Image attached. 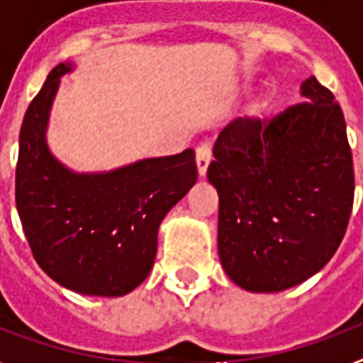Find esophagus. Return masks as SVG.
Wrapping results in <instances>:
<instances>
[{
  "instance_id": "1",
  "label": "esophagus",
  "mask_w": 363,
  "mask_h": 363,
  "mask_svg": "<svg viewBox=\"0 0 363 363\" xmlns=\"http://www.w3.org/2000/svg\"><path fill=\"white\" fill-rule=\"evenodd\" d=\"M195 160H197V170H199V176H205L207 174L208 162H211V145L208 143H201L195 149Z\"/></svg>"
}]
</instances>
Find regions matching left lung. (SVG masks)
Returning a JSON list of instances; mask_svg holds the SVG:
<instances>
[{
  "instance_id": "left-lung-1",
  "label": "left lung",
  "mask_w": 363,
  "mask_h": 363,
  "mask_svg": "<svg viewBox=\"0 0 363 363\" xmlns=\"http://www.w3.org/2000/svg\"><path fill=\"white\" fill-rule=\"evenodd\" d=\"M301 96L271 120L228 123L208 164L222 267L250 292H280L313 277L350 220L354 166L342 110L315 77L301 83Z\"/></svg>"
}]
</instances>
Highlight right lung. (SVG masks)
<instances>
[{
  "instance_id": "1",
  "label": "right lung",
  "mask_w": 363,
  "mask_h": 363,
  "mask_svg": "<svg viewBox=\"0 0 363 363\" xmlns=\"http://www.w3.org/2000/svg\"><path fill=\"white\" fill-rule=\"evenodd\" d=\"M65 63L50 71L18 137L15 201L36 263L84 296H123L152 269L158 226L197 182L195 152L147 158L108 174H73L50 155L46 125Z\"/></svg>"
}]
</instances>
